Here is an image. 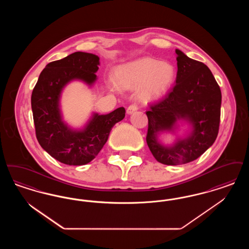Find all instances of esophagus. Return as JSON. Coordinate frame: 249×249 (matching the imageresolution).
Returning a JSON list of instances; mask_svg holds the SVG:
<instances>
[{
  "label": "esophagus",
  "mask_w": 249,
  "mask_h": 249,
  "mask_svg": "<svg viewBox=\"0 0 249 249\" xmlns=\"http://www.w3.org/2000/svg\"><path fill=\"white\" fill-rule=\"evenodd\" d=\"M137 109H138V107H137L136 104H131V105L129 106V107L127 108V113H128V114H132V113L135 112Z\"/></svg>",
  "instance_id": "1"
}]
</instances>
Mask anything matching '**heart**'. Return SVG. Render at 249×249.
<instances>
[{
	"label": "heart",
	"mask_w": 249,
	"mask_h": 249,
	"mask_svg": "<svg viewBox=\"0 0 249 249\" xmlns=\"http://www.w3.org/2000/svg\"><path fill=\"white\" fill-rule=\"evenodd\" d=\"M176 77V69L159 59L145 58L122 65L116 71V82L123 89L142 86L143 101H155L164 94Z\"/></svg>",
	"instance_id": "obj_1"
}]
</instances>
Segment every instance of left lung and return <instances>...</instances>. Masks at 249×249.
I'll return each mask as SVG.
<instances>
[{"label": "left lung", "mask_w": 249, "mask_h": 249, "mask_svg": "<svg viewBox=\"0 0 249 249\" xmlns=\"http://www.w3.org/2000/svg\"><path fill=\"white\" fill-rule=\"evenodd\" d=\"M175 87L146 111V142L155 159L166 165H180L195 160L216 139L220 122L221 91L210 69L190 59L179 49ZM178 119L190 122L193 131L172 147L157 142L160 131L173 130Z\"/></svg>", "instance_id": "left-lung-1"}]
</instances>
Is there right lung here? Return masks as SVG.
I'll list each match as a JSON object with an SVG mask.
<instances>
[{"label":"right lung","mask_w":249,"mask_h":249,"mask_svg":"<svg viewBox=\"0 0 249 249\" xmlns=\"http://www.w3.org/2000/svg\"><path fill=\"white\" fill-rule=\"evenodd\" d=\"M99 59L94 54L74 52L48 63L32 93L36 138L48 154L67 165L90 162L107 142L114 125L125 117L124 107L107 115L94 114L82 130H71L61 119L59 101L62 89L74 79L94 83Z\"/></svg>","instance_id":"1"}]
</instances>
